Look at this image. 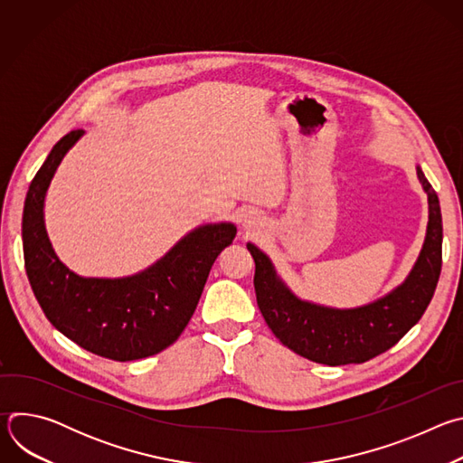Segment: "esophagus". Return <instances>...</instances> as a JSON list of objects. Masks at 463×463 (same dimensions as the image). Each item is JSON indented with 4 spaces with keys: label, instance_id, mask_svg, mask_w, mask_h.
Instances as JSON below:
<instances>
[{
    "label": "esophagus",
    "instance_id": "34e87169",
    "mask_svg": "<svg viewBox=\"0 0 463 463\" xmlns=\"http://www.w3.org/2000/svg\"><path fill=\"white\" fill-rule=\"evenodd\" d=\"M240 223H241V227L245 229V231H252V229H256L258 227V223H260V218L254 214V213H241L240 214Z\"/></svg>",
    "mask_w": 463,
    "mask_h": 463
}]
</instances>
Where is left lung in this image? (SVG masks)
<instances>
[{
    "label": "left lung",
    "mask_w": 463,
    "mask_h": 463,
    "mask_svg": "<svg viewBox=\"0 0 463 463\" xmlns=\"http://www.w3.org/2000/svg\"><path fill=\"white\" fill-rule=\"evenodd\" d=\"M418 179L429 202L421 250L407 279L386 295L355 307H332L297 297L277 273L271 258L247 243L254 260L258 307L277 339L295 354L327 366L364 363L398 343L425 313L441 271L439 200L423 170Z\"/></svg>",
    "instance_id": "8db88e82"
}]
</instances>
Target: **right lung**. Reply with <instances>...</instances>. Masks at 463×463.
<instances>
[{
    "label": "right lung",
    "mask_w": 463,
    "mask_h": 463,
    "mask_svg": "<svg viewBox=\"0 0 463 463\" xmlns=\"http://www.w3.org/2000/svg\"><path fill=\"white\" fill-rule=\"evenodd\" d=\"M84 129L63 136L36 172L24 207L25 271L49 322L80 348L113 361H136L174 345L203 293L213 263L236 236L231 222L197 225L146 269L80 277L56 256L45 229V195Z\"/></svg>",
    "instance_id": "right-lung-1"
}]
</instances>
